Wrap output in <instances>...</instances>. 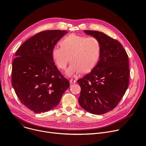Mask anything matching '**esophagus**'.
I'll list each match as a JSON object with an SVG mask.
<instances>
[{
  "label": "esophagus",
  "mask_w": 146,
  "mask_h": 146,
  "mask_svg": "<svg viewBox=\"0 0 146 146\" xmlns=\"http://www.w3.org/2000/svg\"><path fill=\"white\" fill-rule=\"evenodd\" d=\"M75 83H76V80H73V79L70 80V84L71 85H72V84H75Z\"/></svg>",
  "instance_id": "esophagus-1"
}]
</instances>
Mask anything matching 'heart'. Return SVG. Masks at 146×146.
Listing matches in <instances>:
<instances>
[{"mask_svg":"<svg viewBox=\"0 0 146 146\" xmlns=\"http://www.w3.org/2000/svg\"><path fill=\"white\" fill-rule=\"evenodd\" d=\"M61 46L53 47L52 57L58 68L65 70L70 57L72 62L66 73L68 76L90 72L100 57L101 44L94 37L71 34L61 40Z\"/></svg>","mask_w":146,"mask_h":146,"instance_id":"obj_1","label":"heart"}]
</instances>
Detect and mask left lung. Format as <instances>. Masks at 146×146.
<instances>
[{"label":"left lung","instance_id":"obj_1","mask_svg":"<svg viewBox=\"0 0 146 146\" xmlns=\"http://www.w3.org/2000/svg\"><path fill=\"white\" fill-rule=\"evenodd\" d=\"M84 32L99 40L101 54L90 72L78 80L81 88L78 102L91 114H103L118 105L128 88V56L120 42L103 32Z\"/></svg>","mask_w":146,"mask_h":146}]
</instances>
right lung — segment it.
I'll use <instances>...</instances> for the list:
<instances>
[{"mask_svg":"<svg viewBox=\"0 0 146 146\" xmlns=\"http://www.w3.org/2000/svg\"><path fill=\"white\" fill-rule=\"evenodd\" d=\"M67 33L61 30L40 32L16 52L12 64V86L22 104L35 113L54 108L70 87L52 57L53 47Z\"/></svg>","mask_w":146,"mask_h":146,"instance_id":"obj_1","label":"right lung"}]
</instances>
